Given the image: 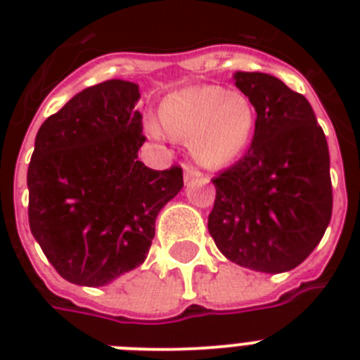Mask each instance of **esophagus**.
<instances>
[{
    "label": "esophagus",
    "mask_w": 360,
    "mask_h": 360,
    "mask_svg": "<svg viewBox=\"0 0 360 360\" xmlns=\"http://www.w3.org/2000/svg\"><path fill=\"white\" fill-rule=\"evenodd\" d=\"M185 183L186 185H191V183H207V177L196 169L194 166H186L185 168Z\"/></svg>",
    "instance_id": "1"
}]
</instances>
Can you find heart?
Returning a JSON list of instances; mask_svg holds the SVG:
<instances>
[{
	"label": "heart",
	"instance_id": "heart-1",
	"mask_svg": "<svg viewBox=\"0 0 360 360\" xmlns=\"http://www.w3.org/2000/svg\"><path fill=\"white\" fill-rule=\"evenodd\" d=\"M256 127V110L243 93L205 86L183 89L160 106V121H146L151 138L186 141L198 162L209 168L231 164L245 153Z\"/></svg>",
	"mask_w": 360,
	"mask_h": 360
}]
</instances>
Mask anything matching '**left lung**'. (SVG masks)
I'll return each mask as SVG.
<instances>
[{"mask_svg": "<svg viewBox=\"0 0 360 360\" xmlns=\"http://www.w3.org/2000/svg\"><path fill=\"white\" fill-rule=\"evenodd\" d=\"M256 110L250 147L213 177L209 233L230 262L259 273L301 265L333 214L329 147L301 93L263 72H236Z\"/></svg>", "mask_w": 360, "mask_h": 360, "instance_id": "obj_1", "label": "left lung"}]
</instances>
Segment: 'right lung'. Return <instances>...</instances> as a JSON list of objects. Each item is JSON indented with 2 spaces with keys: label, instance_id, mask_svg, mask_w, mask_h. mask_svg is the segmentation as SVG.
<instances>
[{
  "label": "right lung",
  "instance_id": "obj_1",
  "mask_svg": "<svg viewBox=\"0 0 360 360\" xmlns=\"http://www.w3.org/2000/svg\"><path fill=\"white\" fill-rule=\"evenodd\" d=\"M138 86L106 80L75 95L35 138L27 168L30 228L65 280L104 285L143 263L158 211L183 169L138 160L146 136Z\"/></svg>",
  "mask_w": 360,
  "mask_h": 360
}]
</instances>
